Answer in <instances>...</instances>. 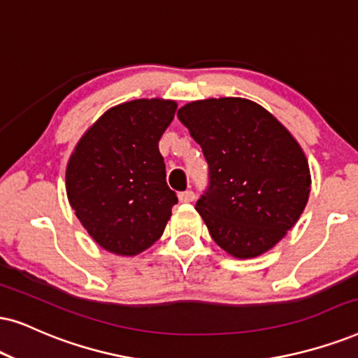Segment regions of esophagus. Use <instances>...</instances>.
I'll use <instances>...</instances> for the list:
<instances>
[{
  "label": "esophagus",
  "instance_id": "esophagus-1",
  "mask_svg": "<svg viewBox=\"0 0 358 358\" xmlns=\"http://www.w3.org/2000/svg\"><path fill=\"white\" fill-rule=\"evenodd\" d=\"M178 198L182 203H192L194 200V193L192 192V189H187V192L180 193Z\"/></svg>",
  "mask_w": 358,
  "mask_h": 358
}]
</instances>
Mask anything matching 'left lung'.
Returning <instances> with one entry per match:
<instances>
[{
  "label": "left lung",
  "mask_w": 358,
  "mask_h": 358,
  "mask_svg": "<svg viewBox=\"0 0 358 358\" xmlns=\"http://www.w3.org/2000/svg\"><path fill=\"white\" fill-rule=\"evenodd\" d=\"M176 115L210 166V188L194 208L211 238L238 259L264 255L309 200L310 170L299 142L250 99L193 101Z\"/></svg>",
  "instance_id": "8db88e82"
}]
</instances>
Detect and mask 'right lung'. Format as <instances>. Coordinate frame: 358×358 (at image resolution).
Wrapping results in <instances>:
<instances>
[{
  "instance_id": "add662e5",
  "label": "right lung",
  "mask_w": 358,
  "mask_h": 358,
  "mask_svg": "<svg viewBox=\"0 0 358 358\" xmlns=\"http://www.w3.org/2000/svg\"><path fill=\"white\" fill-rule=\"evenodd\" d=\"M176 102L135 99L102 114L71 153L67 200L99 246L137 256L160 239L176 203L158 150Z\"/></svg>"
}]
</instances>
